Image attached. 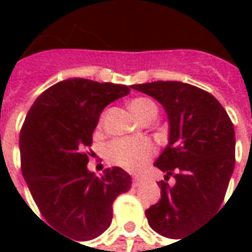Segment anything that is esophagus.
<instances>
[{
    "label": "esophagus",
    "mask_w": 252,
    "mask_h": 252,
    "mask_svg": "<svg viewBox=\"0 0 252 252\" xmlns=\"http://www.w3.org/2000/svg\"><path fill=\"white\" fill-rule=\"evenodd\" d=\"M142 184H143L142 178H139V177H133V178H132V186L137 188V186L142 185Z\"/></svg>",
    "instance_id": "esophagus-1"
}]
</instances>
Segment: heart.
<instances>
[{
  "label": "heart",
  "instance_id": "b5f03b06",
  "mask_svg": "<svg viewBox=\"0 0 252 252\" xmlns=\"http://www.w3.org/2000/svg\"><path fill=\"white\" fill-rule=\"evenodd\" d=\"M129 109L140 121L154 117L158 113V108L154 101L144 97L132 99ZM155 155V146L148 139L142 137H119L115 139L105 148V157L110 164L121 169L137 173L146 167V164Z\"/></svg>",
  "mask_w": 252,
  "mask_h": 252
}]
</instances>
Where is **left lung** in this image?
Wrapping results in <instances>:
<instances>
[{
    "instance_id": "8db88e82",
    "label": "left lung",
    "mask_w": 252,
    "mask_h": 252,
    "mask_svg": "<svg viewBox=\"0 0 252 252\" xmlns=\"http://www.w3.org/2000/svg\"><path fill=\"white\" fill-rule=\"evenodd\" d=\"M163 105L170 123L167 147L155 167L160 200L146 211L155 232L188 238L221 206L235 167V129L229 116L211 93L175 81L133 85ZM173 175L176 185L167 184Z\"/></svg>"
}]
</instances>
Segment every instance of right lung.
<instances>
[{
	"mask_svg": "<svg viewBox=\"0 0 252 252\" xmlns=\"http://www.w3.org/2000/svg\"><path fill=\"white\" fill-rule=\"evenodd\" d=\"M132 86L71 78L36 98L20 132L21 171L47 222L78 242L106 231L113 201L131 189L120 167L95 177L88 170L89 147L106 105Z\"/></svg>",
	"mask_w": 252,
	"mask_h": 252,
	"instance_id": "add662e5",
	"label": "right lung"
}]
</instances>
